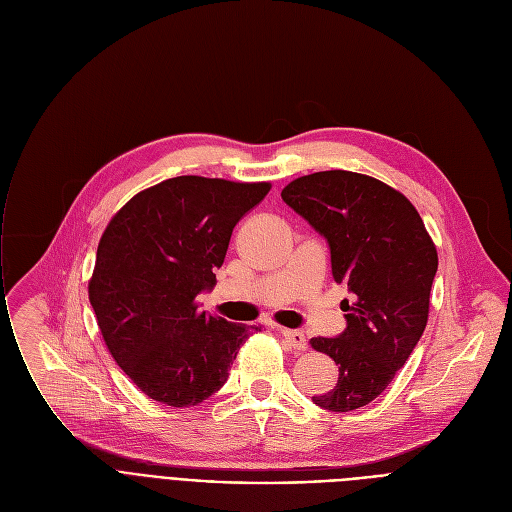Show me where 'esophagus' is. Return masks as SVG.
I'll return each instance as SVG.
<instances>
[{"label": "esophagus", "mask_w": 512, "mask_h": 512, "mask_svg": "<svg viewBox=\"0 0 512 512\" xmlns=\"http://www.w3.org/2000/svg\"><path fill=\"white\" fill-rule=\"evenodd\" d=\"M276 330L282 334V338L286 340V344L292 348V351L301 353L307 348V338L301 330H288V328H276Z\"/></svg>", "instance_id": "34e87169"}]
</instances>
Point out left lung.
Segmentation results:
<instances>
[{
    "mask_svg": "<svg viewBox=\"0 0 512 512\" xmlns=\"http://www.w3.org/2000/svg\"><path fill=\"white\" fill-rule=\"evenodd\" d=\"M284 203L324 236L346 328L311 346L338 365V382L313 396L317 407L346 413L369 405L407 363L425 330L438 253L411 201L388 184L344 170L292 180Z\"/></svg>",
    "mask_w": 512,
    "mask_h": 512,
    "instance_id": "8db88e82",
    "label": "left lung"
}]
</instances>
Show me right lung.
Listing matches in <instances>:
<instances>
[{
    "instance_id": "1",
    "label": "right lung",
    "mask_w": 512,
    "mask_h": 512,
    "mask_svg": "<svg viewBox=\"0 0 512 512\" xmlns=\"http://www.w3.org/2000/svg\"><path fill=\"white\" fill-rule=\"evenodd\" d=\"M267 193V182L178 176L132 197L107 224L89 301L112 357L149 398L199 405L259 330L201 311L197 297L215 286L234 226Z\"/></svg>"
}]
</instances>
